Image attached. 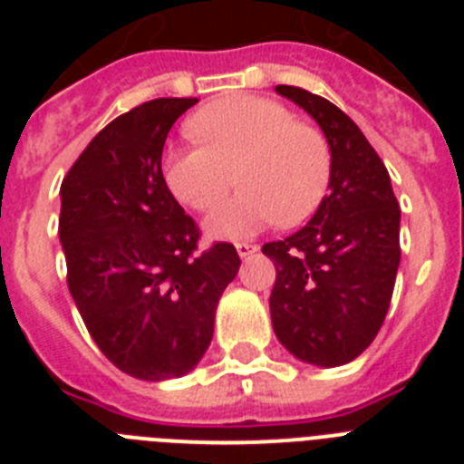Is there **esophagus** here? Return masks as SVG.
Here are the masks:
<instances>
[{"mask_svg": "<svg viewBox=\"0 0 464 464\" xmlns=\"http://www.w3.org/2000/svg\"><path fill=\"white\" fill-rule=\"evenodd\" d=\"M237 253H239V257H251L253 253H257V244H237Z\"/></svg>", "mask_w": 464, "mask_h": 464, "instance_id": "1", "label": "esophagus"}]
</instances>
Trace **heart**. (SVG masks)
<instances>
[{"label": "heart", "instance_id": "b5f03b06", "mask_svg": "<svg viewBox=\"0 0 464 464\" xmlns=\"http://www.w3.org/2000/svg\"><path fill=\"white\" fill-rule=\"evenodd\" d=\"M199 143L165 155V181L183 204L213 213L239 176L241 188L208 220L220 239H244L269 225H297L325 199L332 150L315 125L295 121L285 104L256 94H229L190 118Z\"/></svg>", "mask_w": 464, "mask_h": 464}]
</instances>
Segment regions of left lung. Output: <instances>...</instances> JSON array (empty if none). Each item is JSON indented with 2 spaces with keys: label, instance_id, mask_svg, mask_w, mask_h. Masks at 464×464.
I'll use <instances>...</instances> for the list:
<instances>
[{
  "label": "left lung",
  "instance_id": "8db88e82",
  "mask_svg": "<svg viewBox=\"0 0 464 464\" xmlns=\"http://www.w3.org/2000/svg\"><path fill=\"white\" fill-rule=\"evenodd\" d=\"M276 92L321 125L332 176L314 218L288 239L262 246L276 267L272 325L295 358L339 367L374 342L391 306L400 204L383 160L339 106L295 85H276Z\"/></svg>",
  "mask_w": 464,
  "mask_h": 464
}]
</instances>
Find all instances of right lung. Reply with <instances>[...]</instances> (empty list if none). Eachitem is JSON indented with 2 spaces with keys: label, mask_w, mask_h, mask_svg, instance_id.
<instances>
[{
  "label": "right lung",
  "mask_w": 464,
  "mask_h": 464,
  "mask_svg": "<svg viewBox=\"0 0 464 464\" xmlns=\"http://www.w3.org/2000/svg\"><path fill=\"white\" fill-rule=\"evenodd\" d=\"M195 104L160 97L118 116L60 188L69 293L102 353L134 379H174L202 360L241 265L227 241L199 248V227L162 176L167 134Z\"/></svg>",
  "instance_id": "obj_1"
}]
</instances>
